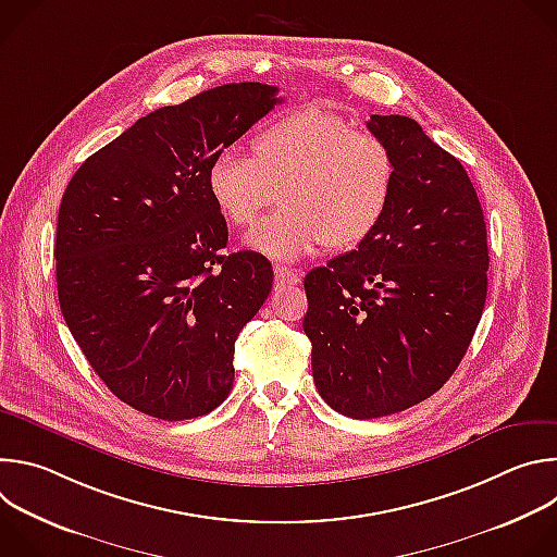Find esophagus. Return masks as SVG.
Instances as JSON below:
<instances>
[{"label":"esophagus","instance_id":"1","mask_svg":"<svg viewBox=\"0 0 557 557\" xmlns=\"http://www.w3.org/2000/svg\"><path fill=\"white\" fill-rule=\"evenodd\" d=\"M273 273H275V284H277V286H293V284L299 282V273L293 271V269L275 267Z\"/></svg>","mask_w":557,"mask_h":557}]
</instances>
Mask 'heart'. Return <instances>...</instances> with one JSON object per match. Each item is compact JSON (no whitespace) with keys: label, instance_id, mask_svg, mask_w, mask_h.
Masks as SVG:
<instances>
[{"label":"heart","instance_id":"b5f03b06","mask_svg":"<svg viewBox=\"0 0 557 557\" xmlns=\"http://www.w3.org/2000/svg\"><path fill=\"white\" fill-rule=\"evenodd\" d=\"M249 158L220 153L207 170V194L235 228H251L284 205L247 245L271 260H297L317 247L361 245L385 218L396 161L374 132L352 129L339 114L295 110L251 138Z\"/></svg>","mask_w":557,"mask_h":557}]
</instances>
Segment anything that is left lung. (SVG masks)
Masks as SVG:
<instances>
[{
    "label": "left lung",
    "instance_id": "8db88e82",
    "mask_svg": "<svg viewBox=\"0 0 557 557\" xmlns=\"http://www.w3.org/2000/svg\"><path fill=\"white\" fill-rule=\"evenodd\" d=\"M392 149L389 209L350 253L304 277L317 392L339 414L404 412L454 374L487 297V226L458 158L408 116L366 123Z\"/></svg>",
    "mask_w": 557,
    "mask_h": 557
}]
</instances>
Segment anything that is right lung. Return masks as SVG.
Returning <instances> with one entry per match:
<instances>
[{"mask_svg":"<svg viewBox=\"0 0 557 557\" xmlns=\"http://www.w3.org/2000/svg\"><path fill=\"white\" fill-rule=\"evenodd\" d=\"M282 99L226 84L153 110L92 153L57 220V293L86 359L129 408L163 421L215 410L233 387L235 339L273 286L228 231L207 170Z\"/></svg>","mask_w":557,"mask_h":557,"instance_id":"1","label":"right lung"}]
</instances>
